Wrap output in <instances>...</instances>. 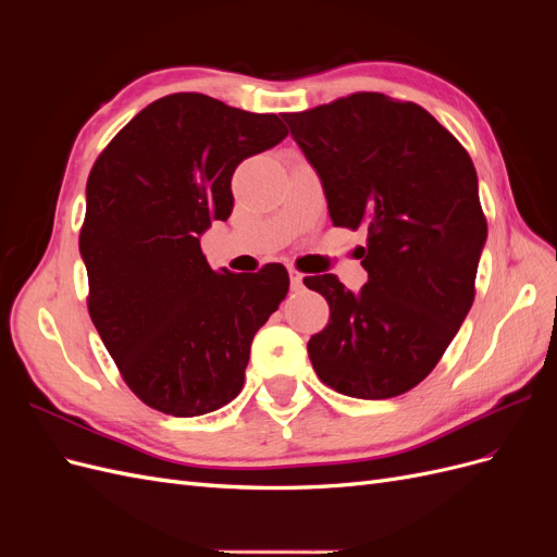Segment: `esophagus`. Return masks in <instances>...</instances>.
Masks as SVG:
<instances>
[{
	"mask_svg": "<svg viewBox=\"0 0 557 557\" xmlns=\"http://www.w3.org/2000/svg\"><path fill=\"white\" fill-rule=\"evenodd\" d=\"M288 276H290V288H293V290H301V288H305V274L297 272L295 267L288 269Z\"/></svg>",
	"mask_w": 557,
	"mask_h": 557,
	"instance_id": "34e87169",
	"label": "esophagus"
}]
</instances>
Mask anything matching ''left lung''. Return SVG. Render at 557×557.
Here are the masks:
<instances>
[{
  "mask_svg": "<svg viewBox=\"0 0 557 557\" xmlns=\"http://www.w3.org/2000/svg\"><path fill=\"white\" fill-rule=\"evenodd\" d=\"M283 121L323 183L332 223L367 230L360 293L334 274L305 278L330 305L309 360L336 393L397 397L432 372L474 301L487 239L474 164L425 109L381 92Z\"/></svg>",
  "mask_w": 557,
  "mask_h": 557,
  "instance_id": "obj_1",
  "label": "left lung"
}]
</instances>
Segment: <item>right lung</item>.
Listing matches in <instances>:
<instances>
[{
  "label": "right lung",
  "mask_w": 557,
  "mask_h": 557,
  "mask_svg": "<svg viewBox=\"0 0 557 557\" xmlns=\"http://www.w3.org/2000/svg\"><path fill=\"white\" fill-rule=\"evenodd\" d=\"M285 137L274 113L176 92L134 115L97 158L78 242L88 311L148 407L193 418L242 393L252 336L290 278L283 264L213 272L199 237L230 218L239 162Z\"/></svg>",
  "instance_id": "1"
}]
</instances>
